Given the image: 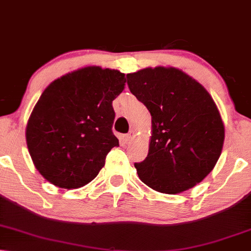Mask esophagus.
<instances>
[{"label":"esophagus","mask_w":251,"mask_h":251,"mask_svg":"<svg viewBox=\"0 0 251 251\" xmlns=\"http://www.w3.org/2000/svg\"><path fill=\"white\" fill-rule=\"evenodd\" d=\"M133 138H134V132L131 131L129 133H127V134H126L125 136H124V140H125L126 144H127V142L131 141Z\"/></svg>","instance_id":"34e87169"}]
</instances>
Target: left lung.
Wrapping results in <instances>:
<instances>
[{
  "label": "left lung",
  "instance_id": "8db88e82",
  "mask_svg": "<svg viewBox=\"0 0 251 251\" xmlns=\"http://www.w3.org/2000/svg\"><path fill=\"white\" fill-rule=\"evenodd\" d=\"M126 77L151 116L148 155L134 163L139 178L168 195L193 188L213 170L223 151L225 127L213 98L174 67H149Z\"/></svg>",
  "mask_w": 251,
  "mask_h": 251
}]
</instances>
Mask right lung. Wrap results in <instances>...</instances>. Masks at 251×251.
Instances as JSON below:
<instances>
[{"instance_id": "add662e5", "label": "right lung", "mask_w": 251, "mask_h": 251, "mask_svg": "<svg viewBox=\"0 0 251 251\" xmlns=\"http://www.w3.org/2000/svg\"><path fill=\"white\" fill-rule=\"evenodd\" d=\"M125 74L97 66L61 76L47 87L28 118L26 144L44 178L62 189L91 182L119 146L112 133V100Z\"/></svg>"}]
</instances>
